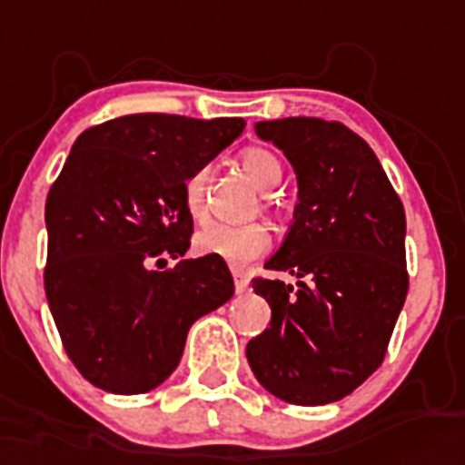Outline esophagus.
Instances as JSON below:
<instances>
[{
	"label": "esophagus",
	"instance_id": "obj_1",
	"mask_svg": "<svg viewBox=\"0 0 465 465\" xmlns=\"http://www.w3.org/2000/svg\"><path fill=\"white\" fill-rule=\"evenodd\" d=\"M233 287H236V294H246L251 290V280L243 275V270H233Z\"/></svg>",
	"mask_w": 465,
	"mask_h": 465
}]
</instances>
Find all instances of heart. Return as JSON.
I'll return each instance as SVG.
<instances>
[{
  "label": "heart",
  "mask_w": 465,
  "mask_h": 465,
  "mask_svg": "<svg viewBox=\"0 0 465 465\" xmlns=\"http://www.w3.org/2000/svg\"><path fill=\"white\" fill-rule=\"evenodd\" d=\"M241 171L251 178L253 185L261 190H272L282 181V161L277 159L275 152L265 147H248L239 154ZM204 183L207 171L197 168L183 183V203L185 210L195 222L207 217V203H204ZM270 246V236L265 226L261 224H210L195 236V248L203 255L222 258L232 265H246V262L261 258Z\"/></svg>",
  "instance_id": "heart-1"
}]
</instances>
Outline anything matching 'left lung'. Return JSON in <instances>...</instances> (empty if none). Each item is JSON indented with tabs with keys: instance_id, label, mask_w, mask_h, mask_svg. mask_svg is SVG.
<instances>
[{
	"instance_id": "1",
	"label": "left lung",
	"mask_w": 465,
	"mask_h": 465,
	"mask_svg": "<svg viewBox=\"0 0 465 465\" xmlns=\"http://www.w3.org/2000/svg\"><path fill=\"white\" fill-rule=\"evenodd\" d=\"M255 133L297 171L294 222L265 262L297 284L253 280L272 318L248 342V364L287 403H332L381 367L408 297L403 203L371 147L338 120H265Z\"/></svg>"
}]
</instances>
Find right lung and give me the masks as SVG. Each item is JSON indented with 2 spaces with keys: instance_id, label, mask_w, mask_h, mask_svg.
I'll return each mask as SVG.
<instances>
[{
  "instance_id": "obj_1",
  "label": "right lung",
  "mask_w": 465,
  "mask_h": 465,
  "mask_svg": "<svg viewBox=\"0 0 465 465\" xmlns=\"http://www.w3.org/2000/svg\"><path fill=\"white\" fill-rule=\"evenodd\" d=\"M243 127L134 113L74 142L47 193L43 277L62 347L96 389H156L178 367L190 325L232 299L222 258H183L193 236L183 183ZM166 257L179 262L156 271Z\"/></svg>"
}]
</instances>
